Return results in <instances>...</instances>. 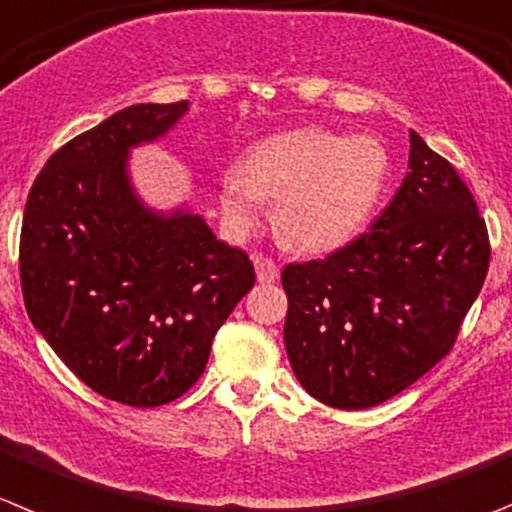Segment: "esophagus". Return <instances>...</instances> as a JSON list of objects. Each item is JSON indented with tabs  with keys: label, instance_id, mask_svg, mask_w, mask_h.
Wrapping results in <instances>:
<instances>
[{
	"label": "esophagus",
	"instance_id": "obj_1",
	"mask_svg": "<svg viewBox=\"0 0 512 512\" xmlns=\"http://www.w3.org/2000/svg\"><path fill=\"white\" fill-rule=\"evenodd\" d=\"M253 266H256V276H259L261 284H274L279 279V266H276L274 259L264 256V253L253 256Z\"/></svg>",
	"mask_w": 512,
	"mask_h": 512
}]
</instances>
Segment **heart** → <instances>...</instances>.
<instances>
[{
	"label": "heart",
	"instance_id": "obj_1",
	"mask_svg": "<svg viewBox=\"0 0 512 512\" xmlns=\"http://www.w3.org/2000/svg\"><path fill=\"white\" fill-rule=\"evenodd\" d=\"M388 154L378 139L342 137L327 129H297L256 144L243 170L220 180V205L236 231L276 200V228L292 248L335 251L360 233L381 198Z\"/></svg>",
	"mask_w": 512,
	"mask_h": 512
}]
</instances>
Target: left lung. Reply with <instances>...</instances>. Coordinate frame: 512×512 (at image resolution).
<instances>
[{
    "label": "left lung",
    "instance_id": "left-lung-1",
    "mask_svg": "<svg viewBox=\"0 0 512 512\" xmlns=\"http://www.w3.org/2000/svg\"><path fill=\"white\" fill-rule=\"evenodd\" d=\"M487 266L470 187L411 131L406 180L368 231L281 271L294 375L332 409L388 401L447 358Z\"/></svg>",
    "mask_w": 512,
    "mask_h": 512
}]
</instances>
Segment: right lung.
Returning <instances> with one entry per match:
<instances>
[{"mask_svg":"<svg viewBox=\"0 0 512 512\" xmlns=\"http://www.w3.org/2000/svg\"><path fill=\"white\" fill-rule=\"evenodd\" d=\"M187 101L137 103L83 131L27 195L20 281L27 314L88 388L154 409L203 375L218 327L256 284L248 253L200 215L149 213L126 152L162 137Z\"/></svg>","mask_w":512,"mask_h":512,"instance_id":"obj_1","label":"right lung"}]
</instances>
